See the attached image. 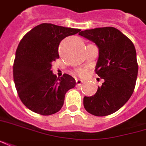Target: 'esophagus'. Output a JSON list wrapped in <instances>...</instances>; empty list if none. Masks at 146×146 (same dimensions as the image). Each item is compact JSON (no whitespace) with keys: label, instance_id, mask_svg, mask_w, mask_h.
I'll list each match as a JSON object with an SVG mask.
<instances>
[{"label":"esophagus","instance_id":"34e87169","mask_svg":"<svg viewBox=\"0 0 146 146\" xmlns=\"http://www.w3.org/2000/svg\"><path fill=\"white\" fill-rule=\"evenodd\" d=\"M75 82H76V84L78 85V86H79V85H81L82 83H83V80H81V79H75Z\"/></svg>","mask_w":146,"mask_h":146}]
</instances>
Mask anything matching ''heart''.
<instances>
[{
  "mask_svg": "<svg viewBox=\"0 0 146 146\" xmlns=\"http://www.w3.org/2000/svg\"><path fill=\"white\" fill-rule=\"evenodd\" d=\"M77 74L79 75H83L85 74V70H83V69H79L77 71Z\"/></svg>",
  "mask_w": 146,
  "mask_h": 146,
  "instance_id": "obj_1",
  "label": "heart"
}]
</instances>
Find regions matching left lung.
<instances>
[{
    "label": "left lung",
    "mask_w": 146,
    "mask_h": 146,
    "mask_svg": "<svg viewBox=\"0 0 146 146\" xmlns=\"http://www.w3.org/2000/svg\"><path fill=\"white\" fill-rule=\"evenodd\" d=\"M79 35L97 45L95 72L104 79L95 94L83 98L84 108L95 116L111 114L125 105L134 90L138 72L135 47L113 27L88 29Z\"/></svg>",
    "instance_id": "1"
}]
</instances>
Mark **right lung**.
Returning <instances> with one entry per match:
<instances>
[{"label":"right lung","instance_id":"add662e5","mask_svg":"<svg viewBox=\"0 0 146 146\" xmlns=\"http://www.w3.org/2000/svg\"><path fill=\"white\" fill-rule=\"evenodd\" d=\"M80 31L44 23L22 38L16 52L13 79L21 102L30 110L51 115L61 110L65 94L76 83L67 74L60 78L54 75L52 63L60 57L61 40Z\"/></svg>","mask_w":146,"mask_h":146}]
</instances>
